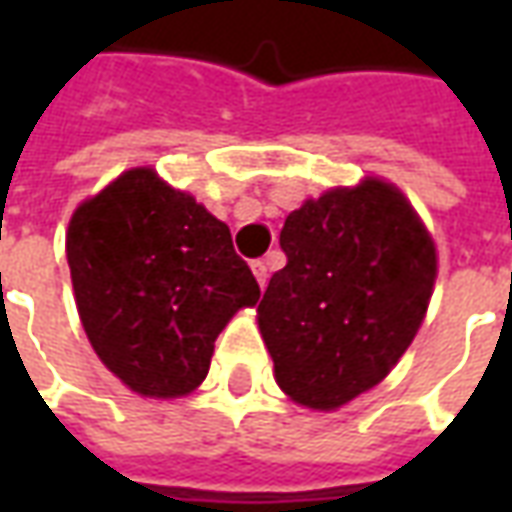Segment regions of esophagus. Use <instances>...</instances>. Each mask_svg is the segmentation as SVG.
I'll return each instance as SVG.
<instances>
[{"label": "esophagus", "mask_w": 512, "mask_h": 512, "mask_svg": "<svg viewBox=\"0 0 512 512\" xmlns=\"http://www.w3.org/2000/svg\"><path fill=\"white\" fill-rule=\"evenodd\" d=\"M252 274H255L257 285H260V288H266V282H268V263H266V260H255V263H252Z\"/></svg>", "instance_id": "obj_1"}]
</instances>
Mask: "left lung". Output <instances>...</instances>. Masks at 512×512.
<instances>
[{
    "mask_svg": "<svg viewBox=\"0 0 512 512\" xmlns=\"http://www.w3.org/2000/svg\"><path fill=\"white\" fill-rule=\"evenodd\" d=\"M288 266L257 307L282 392L332 411L381 384L428 312L436 246L403 191L378 178L285 219Z\"/></svg>",
    "mask_w": 512,
    "mask_h": 512,
    "instance_id": "8db88e82",
    "label": "left lung"
}]
</instances>
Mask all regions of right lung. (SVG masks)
Here are the masks:
<instances>
[{
    "instance_id": "add662e5",
    "label": "right lung",
    "mask_w": 512,
    "mask_h": 512,
    "mask_svg": "<svg viewBox=\"0 0 512 512\" xmlns=\"http://www.w3.org/2000/svg\"><path fill=\"white\" fill-rule=\"evenodd\" d=\"M65 252L87 340L142 397L194 392L219 332L260 299L230 227L150 167L82 202Z\"/></svg>"
}]
</instances>
